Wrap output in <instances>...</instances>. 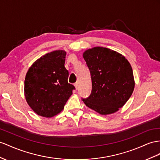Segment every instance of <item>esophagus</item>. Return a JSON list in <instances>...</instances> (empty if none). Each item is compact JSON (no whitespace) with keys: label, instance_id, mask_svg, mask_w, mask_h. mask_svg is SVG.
<instances>
[{"label":"esophagus","instance_id":"esophagus-1","mask_svg":"<svg viewBox=\"0 0 160 160\" xmlns=\"http://www.w3.org/2000/svg\"><path fill=\"white\" fill-rule=\"evenodd\" d=\"M74 86H75V87H76V89H78V82H76V83H74Z\"/></svg>","mask_w":160,"mask_h":160}]
</instances>
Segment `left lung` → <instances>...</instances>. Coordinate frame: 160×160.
Listing matches in <instances>:
<instances>
[{
	"mask_svg": "<svg viewBox=\"0 0 160 160\" xmlns=\"http://www.w3.org/2000/svg\"><path fill=\"white\" fill-rule=\"evenodd\" d=\"M83 57L91 73L92 91L82 98L85 105L102 115L118 111L132 95L134 88L132 69L120 53L104 47L86 51Z\"/></svg>",
	"mask_w": 160,
	"mask_h": 160,
	"instance_id": "1",
	"label": "left lung"
}]
</instances>
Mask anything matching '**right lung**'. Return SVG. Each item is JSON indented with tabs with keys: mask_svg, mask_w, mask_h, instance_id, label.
Listing matches in <instances>:
<instances>
[{
	"mask_svg": "<svg viewBox=\"0 0 160 160\" xmlns=\"http://www.w3.org/2000/svg\"><path fill=\"white\" fill-rule=\"evenodd\" d=\"M65 56L62 50L48 52L36 60L26 73V99L39 116L51 118L60 113L75 90L68 82Z\"/></svg>",
	"mask_w": 160,
	"mask_h": 160,
	"instance_id": "1",
	"label": "right lung"
}]
</instances>
